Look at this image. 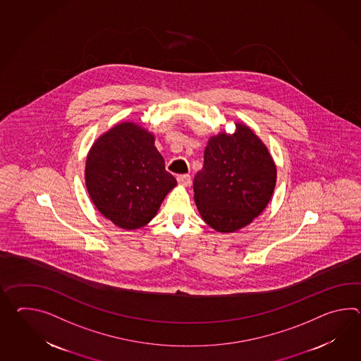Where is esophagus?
I'll return each instance as SVG.
<instances>
[{
	"mask_svg": "<svg viewBox=\"0 0 361 361\" xmlns=\"http://www.w3.org/2000/svg\"><path fill=\"white\" fill-rule=\"evenodd\" d=\"M177 181H178V184L188 186V185H190V183H192V176H190V175H188V173H185V175H178V176H177Z\"/></svg>",
	"mask_w": 361,
	"mask_h": 361,
	"instance_id": "34e87169",
	"label": "esophagus"
}]
</instances>
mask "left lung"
I'll use <instances>...</instances> for the list:
<instances>
[{"mask_svg": "<svg viewBox=\"0 0 361 361\" xmlns=\"http://www.w3.org/2000/svg\"><path fill=\"white\" fill-rule=\"evenodd\" d=\"M276 185V166L257 135L237 124L232 136L212 137L203 169L194 177L200 216L217 232H234L265 209Z\"/></svg>", "mask_w": 361, "mask_h": 361, "instance_id": "obj_1", "label": "left lung"}]
</instances>
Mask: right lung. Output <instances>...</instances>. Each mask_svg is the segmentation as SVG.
<instances>
[{
    "instance_id": "obj_1",
    "label": "right lung",
    "mask_w": 361,
    "mask_h": 361,
    "mask_svg": "<svg viewBox=\"0 0 361 361\" xmlns=\"http://www.w3.org/2000/svg\"><path fill=\"white\" fill-rule=\"evenodd\" d=\"M85 181L94 206L114 224L137 229L147 224L176 186L152 133L121 123L92 146Z\"/></svg>"
}]
</instances>
